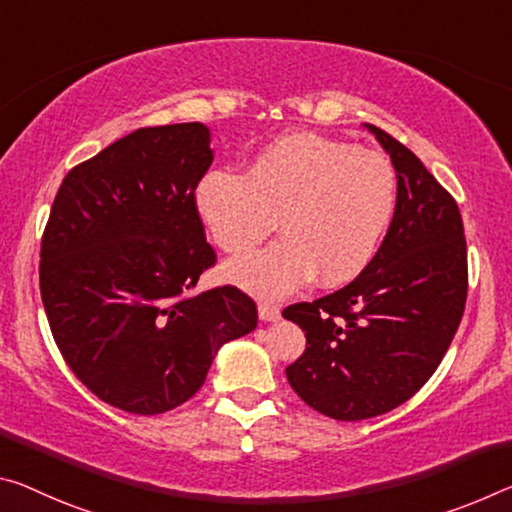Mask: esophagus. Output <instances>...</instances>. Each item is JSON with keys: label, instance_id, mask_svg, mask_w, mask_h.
Listing matches in <instances>:
<instances>
[{"label": "esophagus", "instance_id": "34e87169", "mask_svg": "<svg viewBox=\"0 0 512 512\" xmlns=\"http://www.w3.org/2000/svg\"><path fill=\"white\" fill-rule=\"evenodd\" d=\"M257 312H259V319L266 321V323L280 321V307L273 305V303H259Z\"/></svg>", "mask_w": 512, "mask_h": 512}]
</instances>
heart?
<instances>
[{
  "label": "heart",
  "instance_id": "heart-1",
  "mask_svg": "<svg viewBox=\"0 0 512 512\" xmlns=\"http://www.w3.org/2000/svg\"><path fill=\"white\" fill-rule=\"evenodd\" d=\"M396 173L376 152L321 134H289L250 161L246 173L212 170L196 209L216 246L246 253L278 225L285 237L232 259L225 280L262 298L310 282L337 287L367 269L394 218Z\"/></svg>",
  "mask_w": 512,
  "mask_h": 512
}]
</instances>
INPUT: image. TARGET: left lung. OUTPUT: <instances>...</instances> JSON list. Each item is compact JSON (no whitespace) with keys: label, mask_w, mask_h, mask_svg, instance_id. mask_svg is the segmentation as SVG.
I'll return each mask as SVG.
<instances>
[{"label":"left lung","mask_w":512,"mask_h":512,"mask_svg":"<svg viewBox=\"0 0 512 512\" xmlns=\"http://www.w3.org/2000/svg\"><path fill=\"white\" fill-rule=\"evenodd\" d=\"M396 170V207L376 257L358 278L282 316L305 332L287 380L310 408L371 419L415 396L460 326L467 243L456 200L403 143L364 125Z\"/></svg>","instance_id":"obj_1"}]
</instances>
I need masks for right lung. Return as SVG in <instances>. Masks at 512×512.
<instances>
[{
    "label": "right lung",
    "instance_id": "obj_1",
    "mask_svg": "<svg viewBox=\"0 0 512 512\" xmlns=\"http://www.w3.org/2000/svg\"><path fill=\"white\" fill-rule=\"evenodd\" d=\"M202 123L145 127L70 170L40 243V296L72 373L113 408L161 415L257 326L237 287L189 296L216 262L196 209Z\"/></svg>",
    "mask_w": 512,
    "mask_h": 512
}]
</instances>
